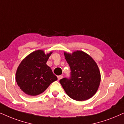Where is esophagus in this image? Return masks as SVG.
Masks as SVG:
<instances>
[{
  "label": "esophagus",
  "mask_w": 124,
  "mask_h": 124,
  "mask_svg": "<svg viewBox=\"0 0 124 124\" xmlns=\"http://www.w3.org/2000/svg\"><path fill=\"white\" fill-rule=\"evenodd\" d=\"M63 78V76H62V75H60V76H57V78H58V80H60V79H62Z\"/></svg>",
  "instance_id": "1"
}]
</instances>
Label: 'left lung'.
Masks as SVG:
<instances>
[{
  "label": "left lung",
  "instance_id": "left-lung-1",
  "mask_svg": "<svg viewBox=\"0 0 124 124\" xmlns=\"http://www.w3.org/2000/svg\"><path fill=\"white\" fill-rule=\"evenodd\" d=\"M64 56L70 70V78L60 80L66 93L77 101L90 99L97 92L101 81L97 64L91 56L81 51L72 54L64 52Z\"/></svg>",
  "mask_w": 124,
  "mask_h": 124
}]
</instances>
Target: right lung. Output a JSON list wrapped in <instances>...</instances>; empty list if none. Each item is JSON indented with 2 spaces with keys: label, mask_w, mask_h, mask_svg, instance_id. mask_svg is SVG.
I'll return each instance as SVG.
<instances>
[{
  "label": "right lung",
  "mask_w": 124,
  "mask_h": 124,
  "mask_svg": "<svg viewBox=\"0 0 124 124\" xmlns=\"http://www.w3.org/2000/svg\"><path fill=\"white\" fill-rule=\"evenodd\" d=\"M51 54H46L43 51L38 50L21 62L16 73V81L25 93L38 95L57 80L51 68L46 64Z\"/></svg>",
  "instance_id": "obj_1"
}]
</instances>
